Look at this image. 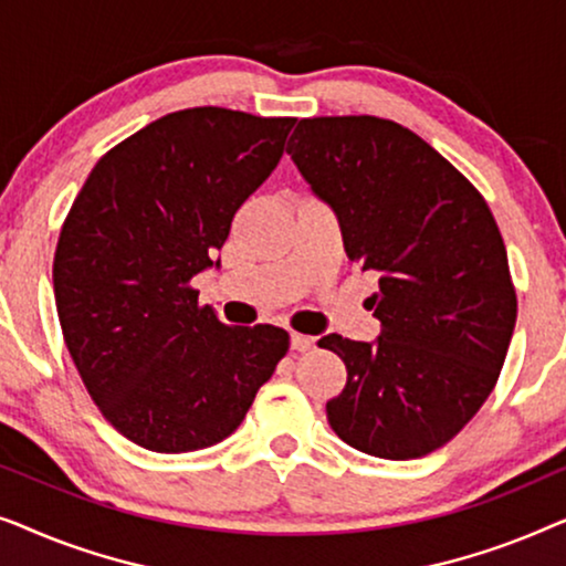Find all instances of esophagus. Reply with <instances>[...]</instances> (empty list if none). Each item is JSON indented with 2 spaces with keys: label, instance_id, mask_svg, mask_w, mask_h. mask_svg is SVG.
I'll return each mask as SVG.
<instances>
[{
  "label": "esophagus",
  "instance_id": "1",
  "mask_svg": "<svg viewBox=\"0 0 566 566\" xmlns=\"http://www.w3.org/2000/svg\"><path fill=\"white\" fill-rule=\"evenodd\" d=\"M291 347H293V350H296V353L312 350V347H314V337L298 335V332H293V335H291Z\"/></svg>",
  "mask_w": 566,
  "mask_h": 566
}]
</instances>
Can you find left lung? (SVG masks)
Returning <instances> with one entry per match:
<instances>
[{
    "mask_svg": "<svg viewBox=\"0 0 566 566\" xmlns=\"http://www.w3.org/2000/svg\"><path fill=\"white\" fill-rule=\"evenodd\" d=\"M285 151L335 211L347 258L378 283L374 343L319 339L347 368L327 401L332 430L378 459L428 455L490 397L515 329L490 206L428 142L374 115L298 120Z\"/></svg>",
    "mask_w": 566,
    "mask_h": 566,
    "instance_id": "8db88e82",
    "label": "left lung"
}]
</instances>
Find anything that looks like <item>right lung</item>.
<instances>
[{
    "label": "right lung",
    "mask_w": 566,
    "mask_h": 566,
    "mask_svg": "<svg viewBox=\"0 0 566 566\" xmlns=\"http://www.w3.org/2000/svg\"><path fill=\"white\" fill-rule=\"evenodd\" d=\"M293 123L169 113L97 161L61 227L53 296L69 355L105 420L146 451L221 443L289 353V332L229 327L190 281L213 268Z\"/></svg>",
    "instance_id": "right-lung-1"
}]
</instances>
